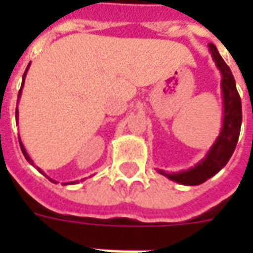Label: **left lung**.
<instances>
[{
  "label": "left lung",
  "mask_w": 253,
  "mask_h": 253,
  "mask_svg": "<svg viewBox=\"0 0 253 253\" xmlns=\"http://www.w3.org/2000/svg\"><path fill=\"white\" fill-rule=\"evenodd\" d=\"M210 51L217 63L218 69L222 73V93H223V122L222 130L215 143L212 145L210 152L207 153L206 159L184 172L179 173H165L160 170L161 175L167 176L168 179L177 181L186 186H196L201 184L211 176L217 173L228 164L229 159L232 157L237 141H239L241 121H243V111H241V99L236 88V81L229 66L225 63L222 57L219 55L217 47L212 43L209 44Z\"/></svg>",
  "instance_id": "obj_1"
}]
</instances>
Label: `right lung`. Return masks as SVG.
<instances>
[{
	"label": "right lung",
	"mask_w": 253,
	"mask_h": 253,
	"mask_svg": "<svg viewBox=\"0 0 253 253\" xmlns=\"http://www.w3.org/2000/svg\"><path fill=\"white\" fill-rule=\"evenodd\" d=\"M27 69H28V67H27ZM25 72H27V70H25ZM24 78H25V73H24V76H23V84H24ZM23 84H21V86H23ZM20 93H21V89L19 90V96H20ZM16 118H17V108H16ZM19 142H20V148H21V152H23V154H24V157L27 159V161H28V163H32L30 159V156H28V154H27V152H25V149H24V146H23L21 141H20V138H19ZM38 169H39V168H38ZM39 172H42V170L39 169ZM42 173H43V172H42ZM50 180H51V179H50ZM51 181H54V180H51ZM54 183H57V181H54Z\"/></svg>",
	"instance_id": "obj_1"
}]
</instances>
